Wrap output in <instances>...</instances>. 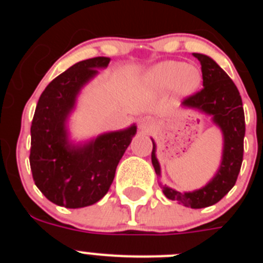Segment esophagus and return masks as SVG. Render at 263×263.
I'll list each match as a JSON object with an SVG mask.
<instances>
[{
    "instance_id": "1",
    "label": "esophagus",
    "mask_w": 263,
    "mask_h": 263,
    "mask_svg": "<svg viewBox=\"0 0 263 263\" xmlns=\"http://www.w3.org/2000/svg\"><path fill=\"white\" fill-rule=\"evenodd\" d=\"M148 130H150V122H148L147 120H143L142 122H141V132H142V133H147Z\"/></svg>"
}]
</instances>
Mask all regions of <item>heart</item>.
<instances>
[{
    "label": "heart",
    "instance_id": "heart-1",
    "mask_svg": "<svg viewBox=\"0 0 263 263\" xmlns=\"http://www.w3.org/2000/svg\"><path fill=\"white\" fill-rule=\"evenodd\" d=\"M155 80L160 84H174L175 89L183 95L191 93L201 83V72L196 66L180 62H163L153 72Z\"/></svg>",
    "mask_w": 263,
    "mask_h": 263
}]
</instances>
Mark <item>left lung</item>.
<instances>
[{
    "label": "left lung",
    "mask_w": 263,
    "mask_h": 263,
    "mask_svg": "<svg viewBox=\"0 0 263 263\" xmlns=\"http://www.w3.org/2000/svg\"><path fill=\"white\" fill-rule=\"evenodd\" d=\"M201 64L203 88L192 96L183 100V106L194 108L212 116V120L222 132L224 148L220 168L206 185L192 192H179L162 185L167 199L175 200L191 208H205L220 201L236 184L243 157L245 115L242 100L233 80L210 57L194 53ZM157 146L153 141L152 162L157 175L160 176V166L157 159Z\"/></svg>",
    "instance_id": "left-lung-1"
}]
</instances>
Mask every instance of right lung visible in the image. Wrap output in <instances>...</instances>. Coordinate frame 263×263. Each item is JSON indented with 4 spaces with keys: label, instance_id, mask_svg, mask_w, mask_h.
<instances>
[{
    "label": "right lung",
    "instance_id": "obj_1",
    "mask_svg": "<svg viewBox=\"0 0 263 263\" xmlns=\"http://www.w3.org/2000/svg\"><path fill=\"white\" fill-rule=\"evenodd\" d=\"M110 58L83 60L60 73L46 87L31 122L30 167L39 191L53 204L83 208L103 199L115 179L116 168L137 133L125 130L104 133L84 145H72L67 118L81 88L108 67Z\"/></svg>",
    "mask_w": 263,
    "mask_h": 263
}]
</instances>
